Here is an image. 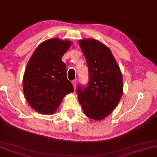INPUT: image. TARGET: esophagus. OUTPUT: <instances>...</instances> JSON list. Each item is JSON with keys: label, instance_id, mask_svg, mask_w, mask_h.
<instances>
[{"label": "esophagus", "instance_id": "1", "mask_svg": "<svg viewBox=\"0 0 157 157\" xmlns=\"http://www.w3.org/2000/svg\"><path fill=\"white\" fill-rule=\"evenodd\" d=\"M72 85H73V86H74L75 90V89H76V85H77V81L76 80L72 81Z\"/></svg>", "mask_w": 157, "mask_h": 157}]
</instances>
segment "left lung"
<instances>
[{
  "instance_id": "left-lung-1",
  "label": "left lung",
  "mask_w": 157,
  "mask_h": 157,
  "mask_svg": "<svg viewBox=\"0 0 157 157\" xmlns=\"http://www.w3.org/2000/svg\"><path fill=\"white\" fill-rule=\"evenodd\" d=\"M85 56L90 80L85 88L77 89L84 113L94 121H101L112 113L123 93V76L111 51L94 39L79 40Z\"/></svg>"
}]
</instances>
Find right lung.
I'll return each instance as SVG.
<instances>
[{
	"instance_id": "1",
	"label": "right lung",
	"mask_w": 157,
	"mask_h": 157,
	"mask_svg": "<svg viewBox=\"0 0 157 157\" xmlns=\"http://www.w3.org/2000/svg\"><path fill=\"white\" fill-rule=\"evenodd\" d=\"M70 40L50 39L41 43L31 56L23 76V91L28 104L41 114L54 113L63 99L74 92L67 79L62 57Z\"/></svg>"
}]
</instances>
